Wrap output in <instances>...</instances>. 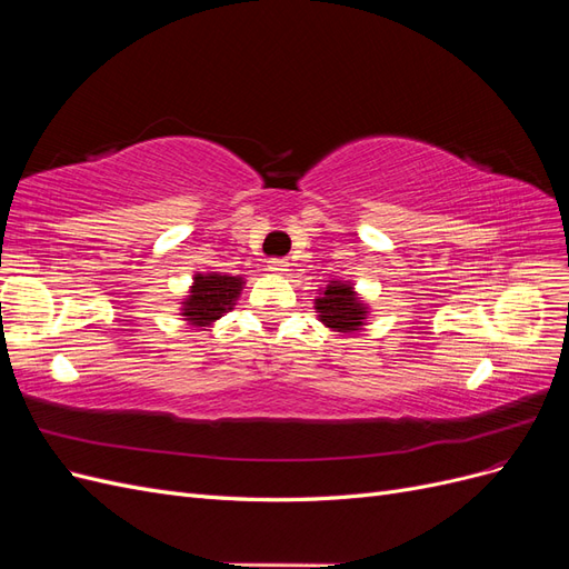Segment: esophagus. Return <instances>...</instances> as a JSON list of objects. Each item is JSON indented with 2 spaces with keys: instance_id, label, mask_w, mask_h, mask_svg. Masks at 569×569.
<instances>
[{
  "instance_id": "1",
  "label": "esophagus",
  "mask_w": 569,
  "mask_h": 569,
  "mask_svg": "<svg viewBox=\"0 0 569 569\" xmlns=\"http://www.w3.org/2000/svg\"><path fill=\"white\" fill-rule=\"evenodd\" d=\"M268 270H270L272 274H287L289 263L284 261V258H272V261H268Z\"/></svg>"
}]
</instances>
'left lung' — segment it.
Masks as SVG:
<instances>
[{
    "instance_id": "8db88e82",
    "label": "left lung",
    "mask_w": 569,
    "mask_h": 569,
    "mask_svg": "<svg viewBox=\"0 0 569 569\" xmlns=\"http://www.w3.org/2000/svg\"><path fill=\"white\" fill-rule=\"evenodd\" d=\"M313 303L318 320L327 330L339 335H356L360 330H366L370 306L358 295L353 282L332 278L325 287L318 289V297L313 299Z\"/></svg>"
}]
</instances>
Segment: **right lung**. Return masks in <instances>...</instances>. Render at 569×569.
I'll list each match as a JSON object with an SVG mask.
<instances>
[{"label": "right lung", "mask_w": 569, "mask_h": 569, "mask_svg": "<svg viewBox=\"0 0 569 569\" xmlns=\"http://www.w3.org/2000/svg\"><path fill=\"white\" fill-rule=\"evenodd\" d=\"M247 280L228 272H194L187 297L180 301V316L187 325L203 330L230 313Z\"/></svg>", "instance_id": "right-lung-1"}]
</instances>
